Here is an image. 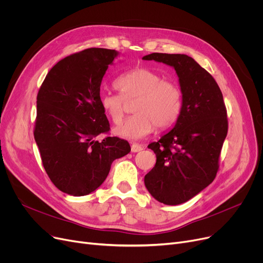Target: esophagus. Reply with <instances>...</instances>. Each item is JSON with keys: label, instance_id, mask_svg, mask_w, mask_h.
Instances as JSON below:
<instances>
[{"label": "esophagus", "instance_id": "obj_1", "mask_svg": "<svg viewBox=\"0 0 263 263\" xmlns=\"http://www.w3.org/2000/svg\"><path fill=\"white\" fill-rule=\"evenodd\" d=\"M144 149V147L142 146V145H140V144H132V146H131V151L132 153H140V151H142Z\"/></svg>", "mask_w": 263, "mask_h": 263}]
</instances>
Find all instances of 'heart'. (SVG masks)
Wrapping results in <instances>:
<instances>
[{"mask_svg": "<svg viewBox=\"0 0 263 263\" xmlns=\"http://www.w3.org/2000/svg\"><path fill=\"white\" fill-rule=\"evenodd\" d=\"M116 88L120 95L103 91L99 102L105 115L118 123L126 102L136 100L132 108L135 114L114 129V133L122 139L141 140L154 132L156 127L162 129L171 126L180 115L181 89L149 68H135L121 74L116 80Z\"/></svg>", "mask_w": 263, "mask_h": 263, "instance_id": "heart-1", "label": "heart"}]
</instances>
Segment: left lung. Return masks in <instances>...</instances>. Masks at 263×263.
<instances>
[{"instance_id": "8db88e82", "label": "left lung", "mask_w": 263, "mask_h": 263, "mask_svg": "<svg viewBox=\"0 0 263 263\" xmlns=\"http://www.w3.org/2000/svg\"><path fill=\"white\" fill-rule=\"evenodd\" d=\"M143 60L173 67L182 91V108L175 126L148 145L157 162L144 180L158 201L180 204L196 196L216 176L228 131L223 95L213 77L185 54L151 53Z\"/></svg>"}]
</instances>
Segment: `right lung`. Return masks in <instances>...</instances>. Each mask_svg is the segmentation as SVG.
I'll list each match as a JSON object with an SVG mask.
<instances>
[{
    "label": "right lung",
    "mask_w": 263,
    "mask_h": 263,
    "mask_svg": "<svg viewBox=\"0 0 263 263\" xmlns=\"http://www.w3.org/2000/svg\"><path fill=\"white\" fill-rule=\"evenodd\" d=\"M119 52L90 48L63 59L48 72L37 95L34 137L53 184L72 196H84L106 179L113 161L128 155L127 141L107 136L100 106L102 79Z\"/></svg>",
    "instance_id": "1"
}]
</instances>
